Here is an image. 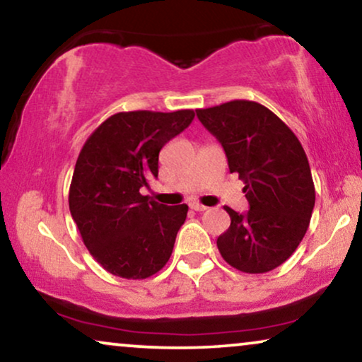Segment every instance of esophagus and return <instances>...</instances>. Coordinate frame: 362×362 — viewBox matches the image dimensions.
<instances>
[{
	"instance_id": "esophagus-1",
	"label": "esophagus",
	"mask_w": 362,
	"mask_h": 362,
	"mask_svg": "<svg viewBox=\"0 0 362 362\" xmlns=\"http://www.w3.org/2000/svg\"><path fill=\"white\" fill-rule=\"evenodd\" d=\"M190 209L195 210V211H205L206 206L205 205H200L199 202H194V204H190Z\"/></svg>"
}]
</instances>
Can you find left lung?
<instances>
[{
    "instance_id": "1",
    "label": "left lung",
    "mask_w": 362,
    "mask_h": 362,
    "mask_svg": "<svg viewBox=\"0 0 362 362\" xmlns=\"http://www.w3.org/2000/svg\"><path fill=\"white\" fill-rule=\"evenodd\" d=\"M218 139L231 173L245 182L250 210L230 206V228L216 240L220 255L243 273L272 272L295 253L310 226L315 184L301 142L288 125L253 100L197 109Z\"/></svg>"
}]
</instances>
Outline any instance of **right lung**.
Listing matches in <instances>:
<instances>
[{
	"instance_id": "right-lung-1",
	"label": "right lung",
	"mask_w": 362,
	"mask_h": 362,
	"mask_svg": "<svg viewBox=\"0 0 362 362\" xmlns=\"http://www.w3.org/2000/svg\"><path fill=\"white\" fill-rule=\"evenodd\" d=\"M194 117L192 109L117 112L86 141L72 173L69 210L105 272L144 279L170 258L189 206L162 205L139 190L158 175L160 148Z\"/></svg>"
}]
</instances>
